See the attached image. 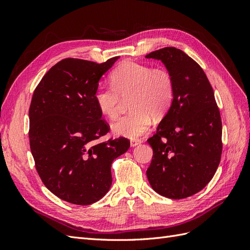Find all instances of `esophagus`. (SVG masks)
Instances as JSON below:
<instances>
[{
    "mask_svg": "<svg viewBox=\"0 0 250 250\" xmlns=\"http://www.w3.org/2000/svg\"><path fill=\"white\" fill-rule=\"evenodd\" d=\"M142 143V140H138V139H133L130 141V145L131 147H134V146H138L139 144Z\"/></svg>",
    "mask_w": 250,
    "mask_h": 250,
    "instance_id": "esophagus-1",
    "label": "esophagus"
}]
</instances>
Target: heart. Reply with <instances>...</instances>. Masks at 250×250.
<instances>
[{
  "label": "heart",
  "mask_w": 250,
  "mask_h": 250,
  "mask_svg": "<svg viewBox=\"0 0 250 250\" xmlns=\"http://www.w3.org/2000/svg\"><path fill=\"white\" fill-rule=\"evenodd\" d=\"M111 86L99 85L94 94L98 109L109 119H116L122 100L127 101L128 115L111 126L112 132L135 139L151 125V116L163 118L174 99V80L165 67H151L135 62L121 63L110 74Z\"/></svg>",
  "instance_id": "heart-1"
}]
</instances>
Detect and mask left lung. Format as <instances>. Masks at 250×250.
Here are the masks:
<instances>
[{
	"instance_id": "8db88e82",
	"label": "left lung",
	"mask_w": 250,
	"mask_h": 250,
	"mask_svg": "<svg viewBox=\"0 0 250 250\" xmlns=\"http://www.w3.org/2000/svg\"><path fill=\"white\" fill-rule=\"evenodd\" d=\"M160 59L174 80V99L156 133L147 177L171 199L198 193L215 175L222 154V122L213 87L201 66L185 52L166 47L146 55Z\"/></svg>"
}]
</instances>
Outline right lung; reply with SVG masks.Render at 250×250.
<instances>
[{
  "mask_svg": "<svg viewBox=\"0 0 250 250\" xmlns=\"http://www.w3.org/2000/svg\"><path fill=\"white\" fill-rule=\"evenodd\" d=\"M119 57L97 63L60 60L37 84L29 108L30 149L43 183L58 198L78 206L100 200L111 186V164L130 147L120 137L95 143L110 127L94 94Z\"/></svg>",
  "mask_w": 250,
  "mask_h": 250,
  "instance_id": "add662e5",
  "label": "right lung"
}]
</instances>
